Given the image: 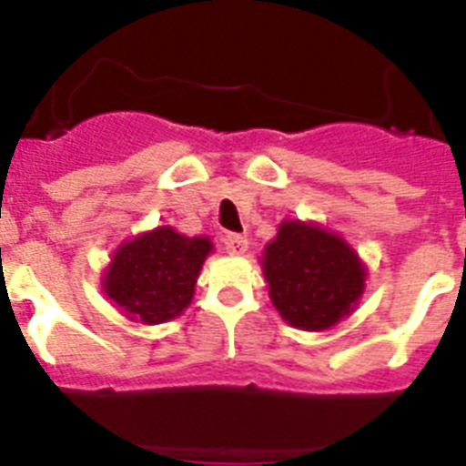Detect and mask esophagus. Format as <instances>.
Wrapping results in <instances>:
<instances>
[{
	"instance_id": "1",
	"label": "esophagus",
	"mask_w": 466,
	"mask_h": 466,
	"mask_svg": "<svg viewBox=\"0 0 466 466\" xmlns=\"http://www.w3.org/2000/svg\"><path fill=\"white\" fill-rule=\"evenodd\" d=\"M224 247L228 254H245L247 240L242 236H236V233H228V236H224Z\"/></svg>"
}]
</instances>
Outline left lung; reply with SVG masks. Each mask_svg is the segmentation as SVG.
Returning <instances> with one entry per match:
<instances>
[{
  "label": "left lung",
  "mask_w": 466,
  "mask_h": 466,
  "mask_svg": "<svg viewBox=\"0 0 466 466\" xmlns=\"http://www.w3.org/2000/svg\"><path fill=\"white\" fill-rule=\"evenodd\" d=\"M261 266L273 306L303 331L331 329L364 294L366 268L355 249L317 224L282 221Z\"/></svg>",
  "instance_id": "1"
}]
</instances>
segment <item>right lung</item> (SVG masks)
<instances>
[{
    "mask_svg": "<svg viewBox=\"0 0 466 466\" xmlns=\"http://www.w3.org/2000/svg\"><path fill=\"white\" fill-rule=\"evenodd\" d=\"M209 252V238H188L172 226H158L118 247L102 289L135 322L163 324L188 308Z\"/></svg>",
    "mask_w": 466,
    "mask_h": 466,
    "instance_id": "1",
    "label": "right lung"
}]
</instances>
